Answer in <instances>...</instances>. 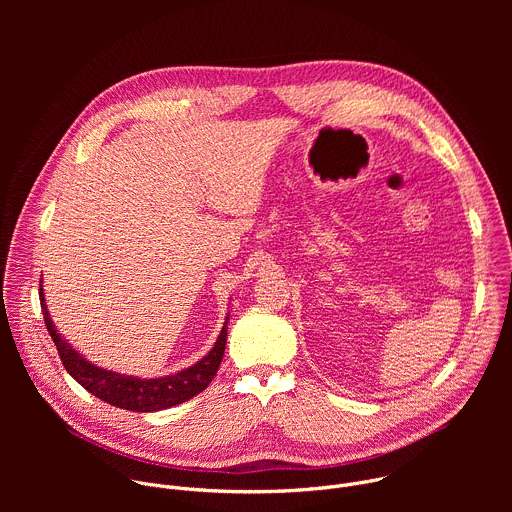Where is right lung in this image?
Returning <instances> with one entry per match:
<instances>
[{
    "label": "right lung",
    "mask_w": 512,
    "mask_h": 512,
    "mask_svg": "<svg viewBox=\"0 0 512 512\" xmlns=\"http://www.w3.org/2000/svg\"><path fill=\"white\" fill-rule=\"evenodd\" d=\"M40 306L44 314V324L54 340V346L58 350V356L64 364L66 373L81 387H85L91 395L127 411H137V413L160 411V409L180 405L192 399L194 395L202 393L210 385L218 367H221V360L227 346L229 316L225 318V326L221 334H218L212 350L204 358H200L196 364H192V367L160 379H137V377L95 367L93 362H89L83 354H79L56 332L46 308L42 281H40Z\"/></svg>",
    "instance_id": "obj_1"
}]
</instances>
